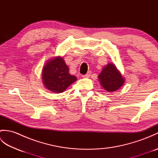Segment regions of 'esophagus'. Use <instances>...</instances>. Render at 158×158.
Segmentation results:
<instances>
[{"instance_id":"34e87169","label":"esophagus","mask_w":158,"mask_h":158,"mask_svg":"<svg viewBox=\"0 0 158 158\" xmlns=\"http://www.w3.org/2000/svg\"><path fill=\"white\" fill-rule=\"evenodd\" d=\"M90 75H91V72H88V73L86 74V75H83V78H89V77H90Z\"/></svg>"}]
</instances>
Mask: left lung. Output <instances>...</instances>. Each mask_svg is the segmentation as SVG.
Masks as SVG:
<instances>
[{"label": "left lung", "instance_id": "8db88e82", "mask_svg": "<svg viewBox=\"0 0 158 158\" xmlns=\"http://www.w3.org/2000/svg\"><path fill=\"white\" fill-rule=\"evenodd\" d=\"M98 78L100 85L108 92L117 91L125 83V79L113 63H108L104 66Z\"/></svg>", "mask_w": 158, "mask_h": 158}]
</instances>
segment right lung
<instances>
[{"instance_id": "obj_1", "label": "right lung", "mask_w": 158, "mask_h": 158, "mask_svg": "<svg viewBox=\"0 0 158 158\" xmlns=\"http://www.w3.org/2000/svg\"><path fill=\"white\" fill-rule=\"evenodd\" d=\"M42 81L45 88L52 92L62 93L77 77L69 73V67L62 56H56L48 60L42 69Z\"/></svg>"}]
</instances>
